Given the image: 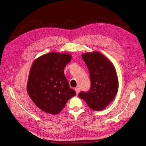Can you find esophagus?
Wrapping results in <instances>:
<instances>
[{
	"instance_id": "esophagus-1",
	"label": "esophagus",
	"mask_w": 146,
	"mask_h": 146,
	"mask_svg": "<svg viewBox=\"0 0 146 146\" xmlns=\"http://www.w3.org/2000/svg\"><path fill=\"white\" fill-rule=\"evenodd\" d=\"M75 91H76V93H77V94H78L79 92H80V88H75Z\"/></svg>"
}]
</instances>
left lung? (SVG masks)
<instances>
[{"label": "left lung", "instance_id": "left-lung-1", "mask_svg": "<svg viewBox=\"0 0 146 146\" xmlns=\"http://www.w3.org/2000/svg\"><path fill=\"white\" fill-rule=\"evenodd\" d=\"M82 57L90 72L91 86L88 92H80L79 98L94 111L104 110L115 98L119 82L113 64L99 52H86Z\"/></svg>", "mask_w": 146, "mask_h": 146}]
</instances>
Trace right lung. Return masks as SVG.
<instances>
[{
	"instance_id": "right-lung-1",
	"label": "right lung",
	"mask_w": 146,
	"mask_h": 146,
	"mask_svg": "<svg viewBox=\"0 0 146 146\" xmlns=\"http://www.w3.org/2000/svg\"><path fill=\"white\" fill-rule=\"evenodd\" d=\"M72 59L69 53L50 52L35 59L30 70L27 91L42 111L58 114L76 95L70 88L64 69Z\"/></svg>"
}]
</instances>
